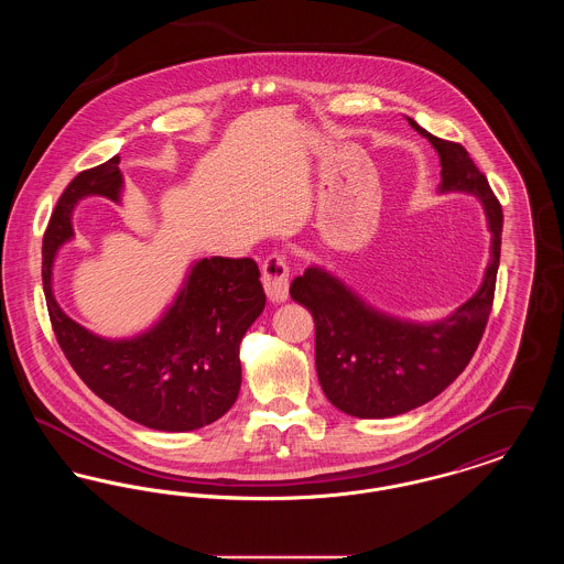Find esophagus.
Instances as JSON below:
<instances>
[{"label":"esophagus","mask_w":564,"mask_h":564,"mask_svg":"<svg viewBox=\"0 0 564 564\" xmlns=\"http://www.w3.org/2000/svg\"><path fill=\"white\" fill-rule=\"evenodd\" d=\"M262 285L272 302H285L290 295V264L279 251L270 253L262 264Z\"/></svg>","instance_id":"34e87169"}]
</instances>
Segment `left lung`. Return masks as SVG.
I'll list each match as a JSON object with an SVG mask.
<instances>
[{
    "label": "left lung",
    "instance_id": "8db88e82",
    "mask_svg": "<svg viewBox=\"0 0 564 564\" xmlns=\"http://www.w3.org/2000/svg\"><path fill=\"white\" fill-rule=\"evenodd\" d=\"M440 154L442 192H471L482 200L492 232L490 262L478 294L448 319L416 325L387 317L364 304L338 279L306 269L290 295L315 319V366L323 393L338 410L359 419H387L440 395L465 370L482 340L501 258L503 212L488 180L467 150L410 120Z\"/></svg>",
    "mask_w": 564,
    "mask_h": 564
}]
</instances>
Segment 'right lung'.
<instances>
[{
	"instance_id": "add662e5",
	"label": "right lung",
	"mask_w": 564,
	"mask_h": 564,
	"mask_svg": "<svg viewBox=\"0 0 564 564\" xmlns=\"http://www.w3.org/2000/svg\"><path fill=\"white\" fill-rule=\"evenodd\" d=\"M120 159L78 173L63 189L42 241V281L54 336L84 384L139 425L192 431L224 416L239 398V345L260 317L267 294L251 258H205L150 332L106 340L69 319L53 295L56 249L72 239V212L90 196L118 200Z\"/></svg>"
}]
</instances>
